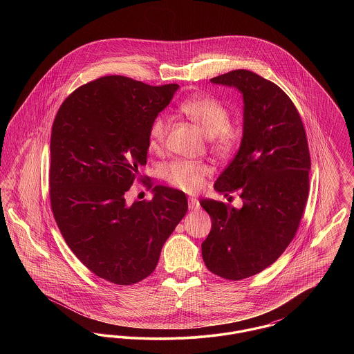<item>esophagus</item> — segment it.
<instances>
[{
	"mask_svg": "<svg viewBox=\"0 0 354 354\" xmlns=\"http://www.w3.org/2000/svg\"><path fill=\"white\" fill-rule=\"evenodd\" d=\"M199 207H201V204H199V201L195 196H191L188 199V208L191 211H196V209H199Z\"/></svg>",
	"mask_w": 354,
	"mask_h": 354,
	"instance_id": "obj_1",
	"label": "esophagus"
}]
</instances>
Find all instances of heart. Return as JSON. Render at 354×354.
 I'll return each mask as SVG.
<instances>
[{"instance_id":"obj_1","label":"heart","mask_w":354,"mask_h":354,"mask_svg":"<svg viewBox=\"0 0 354 354\" xmlns=\"http://www.w3.org/2000/svg\"><path fill=\"white\" fill-rule=\"evenodd\" d=\"M179 110L202 130L203 134L209 138L216 151L228 153L234 149L237 134L228 126L230 114L227 107L216 98L208 95L192 97L182 102ZM167 130L169 119L166 117L158 115L152 119L149 130L151 149L156 150L163 145ZM209 172L211 169L204 163L176 160L165 169V176L169 185L185 192H196L202 188Z\"/></svg>"}]
</instances>
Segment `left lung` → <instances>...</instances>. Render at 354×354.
I'll return each instance as SVG.
<instances>
[{
	"instance_id": "left-lung-1",
	"label": "left lung",
	"mask_w": 354,
	"mask_h": 354,
	"mask_svg": "<svg viewBox=\"0 0 354 354\" xmlns=\"http://www.w3.org/2000/svg\"><path fill=\"white\" fill-rule=\"evenodd\" d=\"M211 82L243 95L240 147L214 185L224 196L239 191L243 207L203 199L212 220L203 260L214 274L241 280L273 264L295 237L309 192L310 156L299 111L277 84L250 70Z\"/></svg>"
}]
</instances>
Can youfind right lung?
Listing matches in <instances>:
<instances>
[{"mask_svg":"<svg viewBox=\"0 0 354 354\" xmlns=\"http://www.w3.org/2000/svg\"><path fill=\"white\" fill-rule=\"evenodd\" d=\"M179 84L159 87L122 75L78 87L61 104L50 140L51 209L66 244L102 279L131 286L150 276L188 203L155 185L150 202L126 203L146 166L152 119Z\"/></svg>","mask_w":354,"mask_h":354,"instance_id":"add662e5","label":"right lung"}]
</instances>
